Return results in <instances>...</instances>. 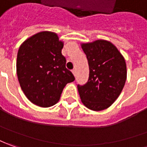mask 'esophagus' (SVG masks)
I'll return each mask as SVG.
<instances>
[{
  "instance_id": "esophagus-1",
  "label": "esophagus",
  "mask_w": 147,
  "mask_h": 147,
  "mask_svg": "<svg viewBox=\"0 0 147 147\" xmlns=\"http://www.w3.org/2000/svg\"><path fill=\"white\" fill-rule=\"evenodd\" d=\"M71 71H72V73H73L74 76H76V69H73Z\"/></svg>"
}]
</instances>
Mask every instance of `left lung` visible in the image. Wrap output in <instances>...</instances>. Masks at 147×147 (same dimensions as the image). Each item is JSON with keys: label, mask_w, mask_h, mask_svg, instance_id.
<instances>
[{"label": "left lung", "mask_w": 147, "mask_h": 147, "mask_svg": "<svg viewBox=\"0 0 147 147\" xmlns=\"http://www.w3.org/2000/svg\"><path fill=\"white\" fill-rule=\"evenodd\" d=\"M89 66L85 84H78L82 103L93 111L109 108L119 96L126 80V64L114 45L106 40L82 43Z\"/></svg>", "instance_id": "obj_1"}]
</instances>
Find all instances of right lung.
Segmentation results:
<instances>
[{
    "label": "right lung",
    "mask_w": 147,
    "mask_h": 147,
    "mask_svg": "<svg viewBox=\"0 0 147 147\" xmlns=\"http://www.w3.org/2000/svg\"><path fill=\"white\" fill-rule=\"evenodd\" d=\"M63 42L55 33L42 31L31 36L19 47L17 75L24 94L40 107H51L60 99L63 88L75 80L66 68L62 55Z\"/></svg>",
    "instance_id": "add662e5"
}]
</instances>
